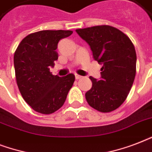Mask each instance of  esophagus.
<instances>
[{
    "label": "esophagus",
    "mask_w": 152,
    "mask_h": 152,
    "mask_svg": "<svg viewBox=\"0 0 152 152\" xmlns=\"http://www.w3.org/2000/svg\"><path fill=\"white\" fill-rule=\"evenodd\" d=\"M75 77H76V80H80V79H81L83 76H80V75H78V74H75Z\"/></svg>",
    "instance_id": "esophagus-1"
}]
</instances>
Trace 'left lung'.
I'll use <instances>...</instances> for the list:
<instances>
[{"instance_id": "1", "label": "left lung", "mask_w": 152, "mask_h": 152, "mask_svg": "<svg viewBox=\"0 0 152 152\" xmlns=\"http://www.w3.org/2000/svg\"><path fill=\"white\" fill-rule=\"evenodd\" d=\"M76 31L89 44L94 59L102 64L100 80L90 76L92 88L86 92V100L102 113L115 110L126 99L136 76L137 53L133 43L125 33L109 25Z\"/></svg>"}]
</instances>
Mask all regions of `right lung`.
<instances>
[{"instance_id":"1","label":"right lung","mask_w":152,"mask_h":152,"mask_svg":"<svg viewBox=\"0 0 152 152\" xmlns=\"http://www.w3.org/2000/svg\"><path fill=\"white\" fill-rule=\"evenodd\" d=\"M72 31H40L28 34L14 53L15 80L24 101L34 111L50 114L64 105L75 76L52 75L50 67L58 58L56 50L61 39Z\"/></svg>"}]
</instances>
